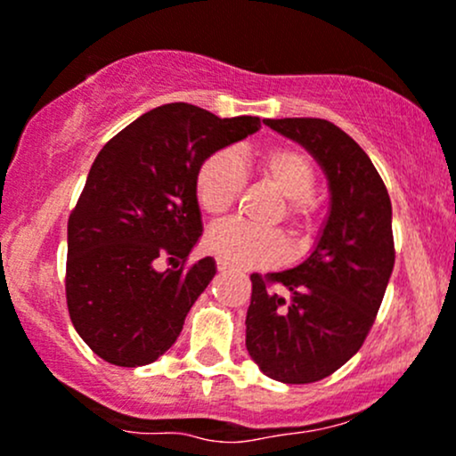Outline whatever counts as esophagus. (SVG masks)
Listing matches in <instances>:
<instances>
[{
    "instance_id": "obj_1",
    "label": "esophagus",
    "mask_w": 456,
    "mask_h": 456,
    "mask_svg": "<svg viewBox=\"0 0 456 456\" xmlns=\"http://www.w3.org/2000/svg\"><path fill=\"white\" fill-rule=\"evenodd\" d=\"M216 266H218L220 273H224V271H229V268H232L224 260H216Z\"/></svg>"
}]
</instances>
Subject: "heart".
<instances>
[{
    "label": "heart",
    "mask_w": 456,
    "mask_h": 456,
    "mask_svg": "<svg viewBox=\"0 0 456 456\" xmlns=\"http://www.w3.org/2000/svg\"><path fill=\"white\" fill-rule=\"evenodd\" d=\"M247 164L260 181L284 196L275 220H284L295 236H313L321 223V203L314 196L316 170L310 157L290 146H266L251 152ZM242 188V166L227 151L209 155L196 172V200L212 218H223L232 212ZM208 242L220 260L240 268H271L289 256V244L281 232L242 223H224L212 229Z\"/></svg>",
    "instance_id": "b5f03b06"
}]
</instances>
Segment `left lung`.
I'll return each instance as SVG.
<instances>
[{
  "instance_id": "left-lung-1",
  "label": "left lung",
  "mask_w": 456,
  "mask_h": 456,
  "mask_svg": "<svg viewBox=\"0 0 456 456\" xmlns=\"http://www.w3.org/2000/svg\"><path fill=\"white\" fill-rule=\"evenodd\" d=\"M308 148L332 191L328 223L305 262L251 275L247 349L273 380L308 385L365 343L395 265L391 199L367 152L321 118L265 119Z\"/></svg>"
}]
</instances>
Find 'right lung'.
I'll list each match as a JSON object with an SVG mask.
<instances>
[{"instance_id":"right-lung-1","label":"right lung","mask_w":456,"mask_h":456,"mask_svg":"<svg viewBox=\"0 0 456 456\" xmlns=\"http://www.w3.org/2000/svg\"><path fill=\"white\" fill-rule=\"evenodd\" d=\"M262 126L185 102L143 113L104 143L67 220L65 297L91 352L140 367L167 352L216 275L212 257L188 265L200 233V164ZM167 268H163V265Z\"/></svg>"}]
</instances>
